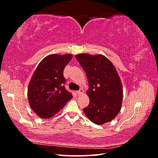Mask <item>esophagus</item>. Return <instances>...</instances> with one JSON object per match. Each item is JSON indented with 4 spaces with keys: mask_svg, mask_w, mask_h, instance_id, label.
I'll list each match as a JSON object with an SVG mask.
<instances>
[{
    "mask_svg": "<svg viewBox=\"0 0 158 158\" xmlns=\"http://www.w3.org/2000/svg\"><path fill=\"white\" fill-rule=\"evenodd\" d=\"M77 95H81V94H83V89H79V91L77 92Z\"/></svg>",
    "mask_w": 158,
    "mask_h": 158,
    "instance_id": "34e87169",
    "label": "esophagus"
}]
</instances>
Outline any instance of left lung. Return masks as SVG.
I'll return each mask as SVG.
<instances>
[{"mask_svg":"<svg viewBox=\"0 0 158 158\" xmlns=\"http://www.w3.org/2000/svg\"><path fill=\"white\" fill-rule=\"evenodd\" d=\"M88 77L89 105L83 109L87 117L102 125L112 121L122 108V84L112 62L101 54L75 56Z\"/></svg>","mask_w":158,"mask_h":158,"instance_id":"obj_1","label":"left lung"}]
</instances>
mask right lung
I'll return each instance as SVG.
<instances>
[{"label":"right lung","mask_w":158,"mask_h":158,"mask_svg":"<svg viewBox=\"0 0 158 158\" xmlns=\"http://www.w3.org/2000/svg\"><path fill=\"white\" fill-rule=\"evenodd\" d=\"M72 54H52L43 58L36 67L28 88V98L33 111L43 119L58 113L73 98L64 85L63 71Z\"/></svg>","instance_id":"right-lung-1"}]
</instances>
